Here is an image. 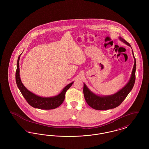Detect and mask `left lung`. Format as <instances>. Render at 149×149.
Returning <instances> with one entry per match:
<instances>
[{
  "label": "left lung",
  "mask_w": 149,
  "mask_h": 149,
  "mask_svg": "<svg viewBox=\"0 0 149 149\" xmlns=\"http://www.w3.org/2000/svg\"><path fill=\"white\" fill-rule=\"evenodd\" d=\"M120 40L123 42L131 47L130 44L126 41H125L124 39L120 37ZM132 54L135 60V63L131 78L127 84L118 92L111 95L99 96L91 92L84 83L83 93L85 100L89 106L97 110L110 109L120 106L122 102L126 98L129 93L131 91L132 89L134 87L136 79L135 71L136 68V64L133 51Z\"/></svg>",
  "instance_id": "left-lung-1"
}]
</instances>
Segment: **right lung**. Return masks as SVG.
Instances as JSON below:
<instances>
[{
  "mask_svg": "<svg viewBox=\"0 0 149 149\" xmlns=\"http://www.w3.org/2000/svg\"><path fill=\"white\" fill-rule=\"evenodd\" d=\"M18 57L17 64V70L15 72V81L18 88H19L22 95L28 102L29 104L34 108L41 109H52L60 106L64 102L65 93L70 88L74 82L66 85L61 93L52 97H41L31 92L24 86L22 83L19 75V58Z\"/></svg>",
  "mask_w": 149,
  "mask_h": 149,
  "instance_id": "obj_1",
  "label": "right lung"
}]
</instances>
